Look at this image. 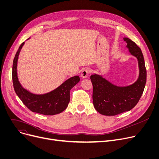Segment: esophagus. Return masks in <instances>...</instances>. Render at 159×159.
<instances>
[{
  "label": "esophagus",
  "mask_w": 159,
  "mask_h": 159,
  "mask_svg": "<svg viewBox=\"0 0 159 159\" xmlns=\"http://www.w3.org/2000/svg\"><path fill=\"white\" fill-rule=\"evenodd\" d=\"M89 73H90V70L89 69H88V68L84 69L81 72V76H82V78L85 79L89 75Z\"/></svg>",
  "instance_id": "1"
}]
</instances>
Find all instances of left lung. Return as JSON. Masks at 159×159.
Here are the masks:
<instances>
[{
    "mask_svg": "<svg viewBox=\"0 0 159 159\" xmlns=\"http://www.w3.org/2000/svg\"><path fill=\"white\" fill-rule=\"evenodd\" d=\"M130 54L138 61L139 70L137 80L127 86H118L101 75L94 73L90 79L93 84L94 107L100 114L115 116L133 109L138 103L146 82V70L141 48L128 38H123Z\"/></svg>",
    "mask_w": 159,
    "mask_h": 159,
    "instance_id": "left-lung-1",
    "label": "left lung"
}]
</instances>
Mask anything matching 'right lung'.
I'll return each mask as SVG.
<instances>
[{"instance_id":"right-lung-1","label":"right lung","mask_w":159,"mask_h":159,"mask_svg":"<svg viewBox=\"0 0 159 159\" xmlns=\"http://www.w3.org/2000/svg\"><path fill=\"white\" fill-rule=\"evenodd\" d=\"M24 43L25 42L20 46L13 63L12 78L16 94L32 112L47 116L62 112L66 109L70 102V90L80 81V77L77 75L70 77L55 89L44 94H34L24 88L18 78L17 62Z\"/></svg>"}]
</instances>
